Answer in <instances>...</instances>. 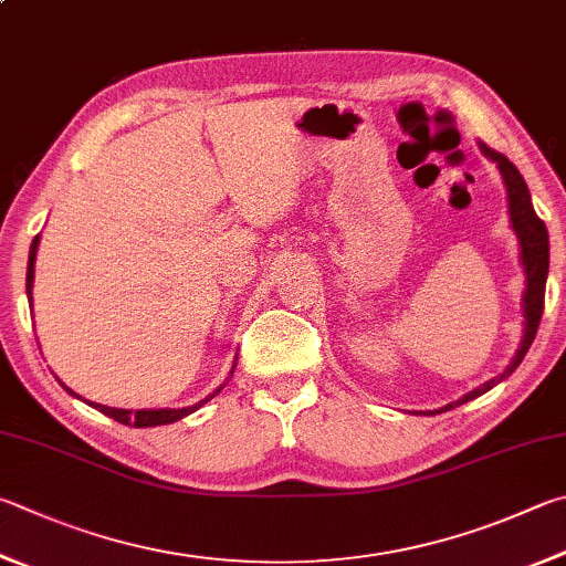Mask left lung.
<instances>
[{"instance_id":"1","label":"left lung","mask_w":566,"mask_h":566,"mask_svg":"<svg viewBox=\"0 0 566 566\" xmlns=\"http://www.w3.org/2000/svg\"><path fill=\"white\" fill-rule=\"evenodd\" d=\"M478 146L482 150V156L490 158L492 163H497L502 182H505V188H507L510 222H512V230H515V234H517L520 262H522V270H525V276H527L525 292H522V316H525V332H522V342L505 371L495 378H490V381H485L482 386L472 388L470 394L460 396L458 400H453V403H448L438 410H426L423 416H438V413H446V410H450V408L468 403V400L488 394L492 386L502 384L507 376L515 374V368L522 364V358H525V354L530 352L534 336H537L539 318L544 312V286H547V272H549L547 228H544V222L537 218V212H534V208H532V195H530L525 178L520 176V170L512 166V163L502 156V153L488 148L482 140L478 143Z\"/></svg>"}]
</instances>
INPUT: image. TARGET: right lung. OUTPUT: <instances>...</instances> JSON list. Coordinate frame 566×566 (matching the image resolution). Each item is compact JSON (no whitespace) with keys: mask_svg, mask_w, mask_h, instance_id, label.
I'll use <instances>...</instances> for the list:
<instances>
[{"mask_svg":"<svg viewBox=\"0 0 566 566\" xmlns=\"http://www.w3.org/2000/svg\"><path fill=\"white\" fill-rule=\"evenodd\" d=\"M36 250H39V234L34 238L32 248H29V264H27V296H29V302H32V290H34V262H36ZM234 361H238V356H234ZM234 366H238V364H232L230 378H232V374H234ZM61 386H64V384H61ZM224 386H228V381H224L220 388H214L208 398H202V400H198V403L188 406V408H140V410H128V408H108V406H101V403H91V400H88V406H94L96 410H101V413L113 418V420H118V423H123V426H133V428L168 426V423H176V420H180V418H185V416L195 413V410L208 403L210 398L218 396ZM64 388H66V386H64ZM66 390H69L71 396H76L71 388H66ZM76 398H81V396H76Z\"/></svg>","mask_w":566,"mask_h":566,"instance_id":"obj_1","label":"right lung"}]
</instances>
